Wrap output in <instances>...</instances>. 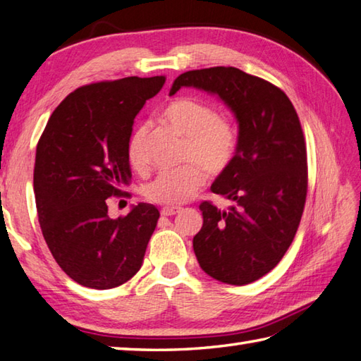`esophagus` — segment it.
<instances>
[{"label": "esophagus", "mask_w": 361, "mask_h": 361, "mask_svg": "<svg viewBox=\"0 0 361 361\" xmlns=\"http://www.w3.org/2000/svg\"><path fill=\"white\" fill-rule=\"evenodd\" d=\"M180 212V207H178V206H168V207H163L161 210H160V214L163 215V216H173V215H176V214H179Z\"/></svg>", "instance_id": "1"}]
</instances>
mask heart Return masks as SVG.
<instances>
[{
	"mask_svg": "<svg viewBox=\"0 0 361 361\" xmlns=\"http://www.w3.org/2000/svg\"><path fill=\"white\" fill-rule=\"evenodd\" d=\"M161 118L185 137L182 160L190 163L159 173L142 188V193L152 202L178 206L204 185L207 171L220 173L229 165L235 154L237 132L229 119L219 116L209 104L193 97H176L168 102ZM146 135V126L137 127L127 145L128 163L137 171L147 168Z\"/></svg>",
	"mask_w": 361,
	"mask_h": 361,
	"instance_id": "obj_1",
	"label": "heart"
}]
</instances>
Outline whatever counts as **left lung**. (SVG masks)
I'll return each instance as SVG.
<instances>
[{
  "label": "left lung",
  "instance_id": "8db88e82",
  "mask_svg": "<svg viewBox=\"0 0 361 361\" xmlns=\"http://www.w3.org/2000/svg\"><path fill=\"white\" fill-rule=\"evenodd\" d=\"M180 87L216 96L237 121L234 157L210 187L234 206L200 204L202 228L193 250L209 276L243 286L281 261L300 224L308 183L300 121L280 87L235 67L188 71L169 96Z\"/></svg>",
  "mask_w": 361,
  "mask_h": 361
}]
</instances>
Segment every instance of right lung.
Listing matches in <instances>:
<instances>
[{
  "mask_svg": "<svg viewBox=\"0 0 361 361\" xmlns=\"http://www.w3.org/2000/svg\"><path fill=\"white\" fill-rule=\"evenodd\" d=\"M163 85L160 75L78 87L53 111L37 142L40 228L54 261L81 286L116 288L141 269L159 210L140 202L113 220L106 200L130 183L127 145L133 122Z\"/></svg>",
  "mask_w": 361,
  "mask_h": 361,
  "instance_id": "1",
  "label": "right lung"
}]
</instances>
